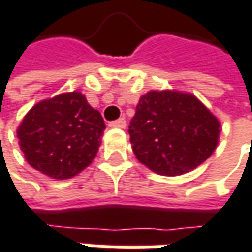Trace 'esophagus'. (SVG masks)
Instances as JSON below:
<instances>
[{"label": "esophagus", "instance_id": "1", "mask_svg": "<svg viewBox=\"0 0 252 252\" xmlns=\"http://www.w3.org/2000/svg\"><path fill=\"white\" fill-rule=\"evenodd\" d=\"M109 126L113 127V129H125L126 127V120L125 119H119V120H115V122H110Z\"/></svg>", "mask_w": 252, "mask_h": 252}]
</instances>
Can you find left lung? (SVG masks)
Returning a JSON list of instances; mask_svg holds the SVG:
<instances>
[{"instance_id":"obj_1","label":"left lung","mask_w":252,"mask_h":252,"mask_svg":"<svg viewBox=\"0 0 252 252\" xmlns=\"http://www.w3.org/2000/svg\"><path fill=\"white\" fill-rule=\"evenodd\" d=\"M129 133L140 163L158 175L178 176L214 153L221 122L192 93L152 90L139 99Z\"/></svg>"}]
</instances>
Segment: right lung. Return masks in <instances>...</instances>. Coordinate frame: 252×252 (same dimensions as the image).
<instances>
[{
    "label": "right lung",
    "instance_id": "right-lung-1",
    "mask_svg": "<svg viewBox=\"0 0 252 252\" xmlns=\"http://www.w3.org/2000/svg\"><path fill=\"white\" fill-rule=\"evenodd\" d=\"M106 129L103 117L80 92L34 104L17 129L31 168L53 179H70L96 158Z\"/></svg>",
    "mask_w": 252,
    "mask_h": 252
}]
</instances>
